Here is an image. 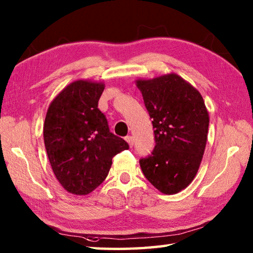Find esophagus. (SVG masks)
Segmentation results:
<instances>
[{
  "instance_id": "esophagus-1",
  "label": "esophagus",
  "mask_w": 253,
  "mask_h": 253,
  "mask_svg": "<svg viewBox=\"0 0 253 253\" xmlns=\"http://www.w3.org/2000/svg\"><path fill=\"white\" fill-rule=\"evenodd\" d=\"M125 139H126V142L128 143V145H129L130 147L132 146V145H134V138H132V136H127Z\"/></svg>"
}]
</instances>
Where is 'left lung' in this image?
Wrapping results in <instances>:
<instances>
[{
    "label": "left lung",
    "instance_id": "left-lung-1",
    "mask_svg": "<svg viewBox=\"0 0 253 253\" xmlns=\"http://www.w3.org/2000/svg\"><path fill=\"white\" fill-rule=\"evenodd\" d=\"M153 119L155 148L140 158L143 173L164 194H176L198 173L208 140L209 113L201 93L176 74L136 80Z\"/></svg>",
    "mask_w": 253,
    "mask_h": 253
}]
</instances>
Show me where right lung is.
<instances>
[{"instance_id":"1","label":"right lung","mask_w":253,"mask_h":253,"mask_svg":"<svg viewBox=\"0 0 253 253\" xmlns=\"http://www.w3.org/2000/svg\"><path fill=\"white\" fill-rule=\"evenodd\" d=\"M102 83L77 80L51 101L43 125L44 145L55 177L69 193L87 195L105 181L113 157L128 144L110 132L98 109Z\"/></svg>"}]
</instances>
